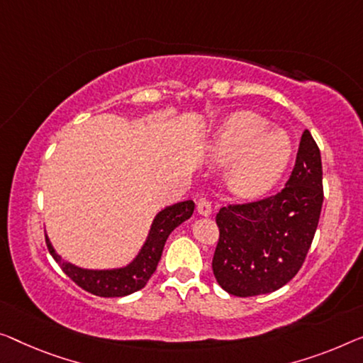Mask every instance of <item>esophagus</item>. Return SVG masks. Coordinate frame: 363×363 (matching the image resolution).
Masks as SVG:
<instances>
[{
  "mask_svg": "<svg viewBox=\"0 0 363 363\" xmlns=\"http://www.w3.org/2000/svg\"><path fill=\"white\" fill-rule=\"evenodd\" d=\"M197 213H199L200 216H208V215H212V203H210L208 200L200 199L199 203H197Z\"/></svg>",
  "mask_w": 363,
  "mask_h": 363,
  "instance_id": "esophagus-1",
  "label": "esophagus"
}]
</instances>
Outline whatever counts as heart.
I'll use <instances>...</instances> for the list:
<instances>
[{
    "label": "heart",
    "instance_id": "heart-1",
    "mask_svg": "<svg viewBox=\"0 0 363 363\" xmlns=\"http://www.w3.org/2000/svg\"><path fill=\"white\" fill-rule=\"evenodd\" d=\"M269 122L256 112L230 116L210 140L207 153L213 163L231 164L226 186L240 199H257L282 177L291 156L289 135L267 130Z\"/></svg>",
    "mask_w": 363,
    "mask_h": 363
}]
</instances>
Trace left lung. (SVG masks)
I'll return each mask as SVG.
<instances>
[{"instance_id":"1","label":"left lung","mask_w":363,"mask_h":363,"mask_svg":"<svg viewBox=\"0 0 363 363\" xmlns=\"http://www.w3.org/2000/svg\"><path fill=\"white\" fill-rule=\"evenodd\" d=\"M321 207V153L305 130L282 191L216 213L220 238L212 261L216 282L235 296L270 294L289 284L310 251Z\"/></svg>"}]
</instances>
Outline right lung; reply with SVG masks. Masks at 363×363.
Here are the masks:
<instances>
[{
  "label": "right lung",
  "instance_id": "1",
  "mask_svg": "<svg viewBox=\"0 0 363 363\" xmlns=\"http://www.w3.org/2000/svg\"><path fill=\"white\" fill-rule=\"evenodd\" d=\"M194 208H196V205H194L192 200H186V202L169 205V207L158 212V215L155 216L153 223H151L150 233L147 236V241L143 242L142 250L138 251L132 262L123 267L84 269L74 266V264L65 261L60 254L53 250L50 240L45 235L47 247L53 259L60 264L63 272L74 284L79 285L81 289H84L86 291L97 296H106V298H111V296H125L147 285L150 277L156 270V266H158L167 236L181 223L191 218Z\"/></svg>",
  "mask_w": 363,
  "mask_h": 363
}]
</instances>
